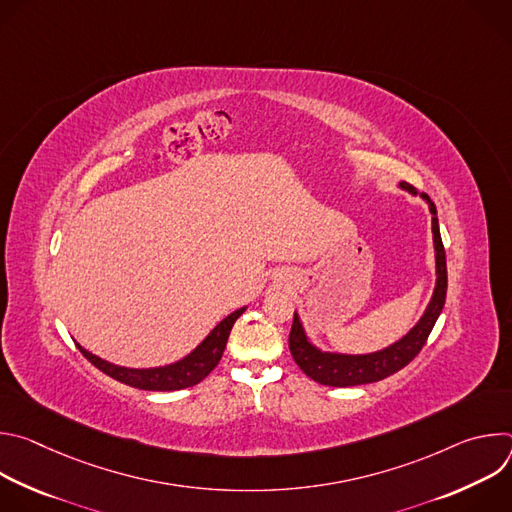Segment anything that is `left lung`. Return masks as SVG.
<instances>
[{"label":"left lung","mask_w":512,"mask_h":512,"mask_svg":"<svg viewBox=\"0 0 512 512\" xmlns=\"http://www.w3.org/2000/svg\"><path fill=\"white\" fill-rule=\"evenodd\" d=\"M401 190L409 192L411 196H419L425 200L431 212V233H433V253H435V285L431 300L415 322V326L403 334L393 344L379 348L375 352L364 354H346L334 350H322L306 332L300 314H294V326L289 332V350L298 367L316 383L326 387H354V385H367L387 379L389 375L401 371L405 364H409L417 352L423 348L435 320L440 318L444 304H446V291H448V267H446V251L440 235V221H437L435 204L427 194H419L411 184L401 182Z\"/></svg>","instance_id":"obj_1"}]
</instances>
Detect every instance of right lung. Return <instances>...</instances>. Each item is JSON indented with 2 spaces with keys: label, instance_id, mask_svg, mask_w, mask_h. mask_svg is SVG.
<instances>
[{
  "label": "right lung",
  "instance_id": "right-lung-1",
  "mask_svg": "<svg viewBox=\"0 0 512 512\" xmlns=\"http://www.w3.org/2000/svg\"><path fill=\"white\" fill-rule=\"evenodd\" d=\"M245 310H247V306L231 312L227 318H223L204 336V340L194 350H190L186 356H182L176 362L164 364V367L129 369V367H121V364H113V362L89 352L79 342H77V346L85 354V358L91 360L99 371H103L105 375L129 385V387L143 389V391L188 389V387L198 385L216 367L218 360H221V356L225 352L233 324L243 316Z\"/></svg>",
  "mask_w": 512,
  "mask_h": 512
}]
</instances>
